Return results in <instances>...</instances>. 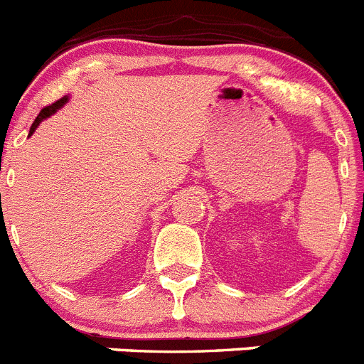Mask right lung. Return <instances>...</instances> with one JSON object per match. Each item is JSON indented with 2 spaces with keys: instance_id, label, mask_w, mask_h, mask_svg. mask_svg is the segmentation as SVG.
<instances>
[{
  "instance_id": "right-lung-1",
  "label": "right lung",
  "mask_w": 364,
  "mask_h": 364,
  "mask_svg": "<svg viewBox=\"0 0 364 364\" xmlns=\"http://www.w3.org/2000/svg\"><path fill=\"white\" fill-rule=\"evenodd\" d=\"M66 102H68V97H63V99H59V101L53 102V105H50V106H46V108H43L41 112H39V115L36 117L34 124L30 126V133H28V136L36 132V128H38V126H39V122H43V121H45V119H46V117H50V115H52V113L58 112V109L61 108V106H65Z\"/></svg>"
}]
</instances>
